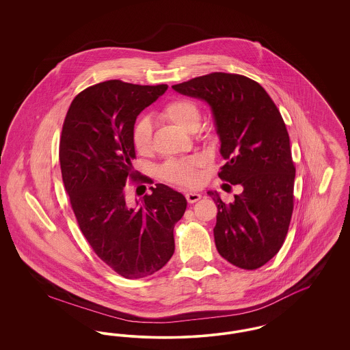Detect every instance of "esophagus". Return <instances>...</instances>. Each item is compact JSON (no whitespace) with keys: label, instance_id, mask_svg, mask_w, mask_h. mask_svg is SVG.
Masks as SVG:
<instances>
[{"label":"esophagus","instance_id":"34e87169","mask_svg":"<svg viewBox=\"0 0 350 350\" xmlns=\"http://www.w3.org/2000/svg\"><path fill=\"white\" fill-rule=\"evenodd\" d=\"M202 198V194L200 193H194V191H189L186 193V200L189 203H196Z\"/></svg>","mask_w":350,"mask_h":350}]
</instances>
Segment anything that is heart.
<instances>
[{"instance_id": "obj_1", "label": "heart", "mask_w": 350, "mask_h": 350, "mask_svg": "<svg viewBox=\"0 0 350 350\" xmlns=\"http://www.w3.org/2000/svg\"><path fill=\"white\" fill-rule=\"evenodd\" d=\"M160 116L167 122L180 127L183 131L193 133L198 129L200 111L194 100L187 98H176L165 103ZM153 126L148 118H142L135 124L133 131V144L140 154L150 153L152 148ZM203 160L200 157H189L185 160H169L161 167L163 177L169 183L181 185L186 187H194L200 185V176L198 167H202Z\"/></svg>"}]
</instances>
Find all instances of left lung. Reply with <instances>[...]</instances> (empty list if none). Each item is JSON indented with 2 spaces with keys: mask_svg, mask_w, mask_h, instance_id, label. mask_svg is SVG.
I'll return each instance as SVG.
<instances>
[{
  "mask_svg": "<svg viewBox=\"0 0 350 350\" xmlns=\"http://www.w3.org/2000/svg\"><path fill=\"white\" fill-rule=\"evenodd\" d=\"M172 88L208 105L226 160L219 177L243 189L228 204L207 191L217 206L219 254L247 270L265 265L282 247L294 207L295 167L277 106L241 75L215 72Z\"/></svg>",
  "mask_w": 350,
  "mask_h": 350,
  "instance_id": "1",
  "label": "left lung"
}]
</instances>
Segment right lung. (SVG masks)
Segmentation results:
<instances>
[{
  "instance_id": "1",
  "label": "right lung",
  "mask_w": 350,
  "mask_h": 350,
  "mask_svg": "<svg viewBox=\"0 0 350 350\" xmlns=\"http://www.w3.org/2000/svg\"><path fill=\"white\" fill-rule=\"evenodd\" d=\"M167 85L110 80L72 100L63 124L62 177L80 230L100 260L127 280L150 277L174 253V224L187 206L164 183L135 202L124 186L133 172V124ZM147 181V177L143 178Z\"/></svg>"
}]
</instances>
